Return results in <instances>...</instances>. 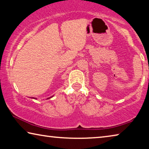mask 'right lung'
Returning <instances> with one entry per match:
<instances>
[{"instance_id": "add662e5", "label": "right lung", "mask_w": 149, "mask_h": 149, "mask_svg": "<svg viewBox=\"0 0 149 149\" xmlns=\"http://www.w3.org/2000/svg\"><path fill=\"white\" fill-rule=\"evenodd\" d=\"M51 97H50V98H51ZM50 98H48V99H50ZM33 99H34V98H33Z\"/></svg>"}]
</instances>
